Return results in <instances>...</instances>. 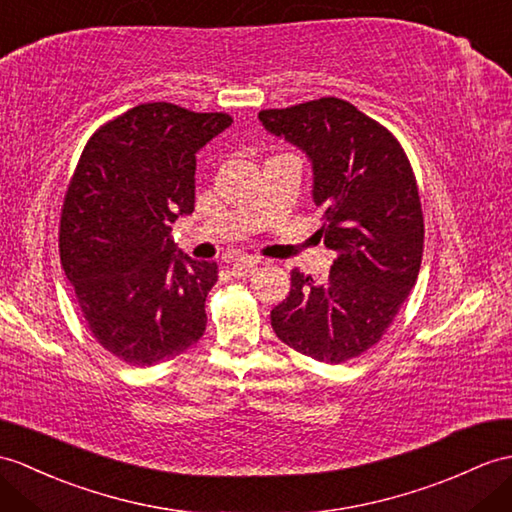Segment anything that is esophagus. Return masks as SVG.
<instances>
[{
    "instance_id": "34e87169",
    "label": "esophagus",
    "mask_w": 512,
    "mask_h": 512,
    "mask_svg": "<svg viewBox=\"0 0 512 512\" xmlns=\"http://www.w3.org/2000/svg\"><path fill=\"white\" fill-rule=\"evenodd\" d=\"M255 270H257L255 261H237V264L231 266V275L237 279H246V277H251Z\"/></svg>"
}]
</instances>
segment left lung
Instances as JSON below:
<instances>
[{
	"mask_svg": "<svg viewBox=\"0 0 512 512\" xmlns=\"http://www.w3.org/2000/svg\"><path fill=\"white\" fill-rule=\"evenodd\" d=\"M257 117L310 161L312 200L325 211L318 235L336 251L325 281L292 270L270 325L318 362L355 358L382 338L421 270L423 211L410 161L382 124L338 98Z\"/></svg>",
	"mask_w": 512,
	"mask_h": 512,
	"instance_id": "8db88e82",
	"label": "left lung"
}]
</instances>
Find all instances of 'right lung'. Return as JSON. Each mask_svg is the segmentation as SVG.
Segmentation results:
<instances>
[{"label":"right lung","instance_id":"right-lung-1","mask_svg":"<svg viewBox=\"0 0 512 512\" xmlns=\"http://www.w3.org/2000/svg\"><path fill=\"white\" fill-rule=\"evenodd\" d=\"M224 113L148 102L82 150L61 218V264L106 351L152 366L205 334L216 261L185 255L172 222L194 211L196 154L231 126Z\"/></svg>","mask_w":512,"mask_h":512}]
</instances>
